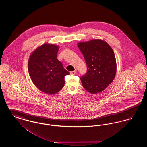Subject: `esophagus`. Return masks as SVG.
Masks as SVG:
<instances>
[{"label": "esophagus", "mask_w": 147, "mask_h": 147, "mask_svg": "<svg viewBox=\"0 0 147 147\" xmlns=\"http://www.w3.org/2000/svg\"><path fill=\"white\" fill-rule=\"evenodd\" d=\"M70 74L71 75H75L76 74V71H70Z\"/></svg>", "instance_id": "1"}]
</instances>
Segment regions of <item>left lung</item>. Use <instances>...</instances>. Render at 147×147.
I'll return each instance as SVG.
<instances>
[{"mask_svg":"<svg viewBox=\"0 0 147 147\" xmlns=\"http://www.w3.org/2000/svg\"><path fill=\"white\" fill-rule=\"evenodd\" d=\"M78 46L87 65L86 73L80 77L84 89L91 94L103 91L116 75V62L112 48L100 40L80 42Z\"/></svg>","mask_w":147,"mask_h":147,"instance_id":"8db88e82","label":"left lung"}]
</instances>
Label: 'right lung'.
<instances>
[{
	"label": "right lung",
	"mask_w": 147,
	"mask_h": 147,
	"mask_svg": "<svg viewBox=\"0 0 147 147\" xmlns=\"http://www.w3.org/2000/svg\"><path fill=\"white\" fill-rule=\"evenodd\" d=\"M58 49L53 44H43L31 54L28 61V73L32 82L47 94L60 91L64 85V77L70 74L57 59Z\"/></svg>",
	"instance_id": "obj_1"
}]
</instances>
